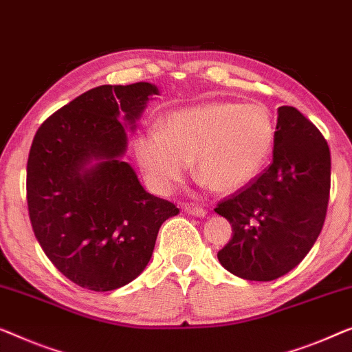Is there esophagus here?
I'll list each match as a JSON object with an SVG mask.
<instances>
[{"mask_svg":"<svg viewBox=\"0 0 352 352\" xmlns=\"http://www.w3.org/2000/svg\"><path fill=\"white\" fill-rule=\"evenodd\" d=\"M186 211L188 214H192V216H197V217H203L206 216V210L200 205H195V203H187L186 205Z\"/></svg>","mask_w":352,"mask_h":352,"instance_id":"34e87169","label":"esophagus"}]
</instances>
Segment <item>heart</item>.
<instances>
[{
    "label": "heart",
    "instance_id": "heart-1",
    "mask_svg": "<svg viewBox=\"0 0 352 352\" xmlns=\"http://www.w3.org/2000/svg\"><path fill=\"white\" fill-rule=\"evenodd\" d=\"M274 136L276 125L263 104L217 101L171 113L160 131L135 141V159L155 192H171L192 162L197 179L230 193L262 171Z\"/></svg>",
    "mask_w": 352,
    "mask_h": 352
}]
</instances>
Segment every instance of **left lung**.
Here are the masks:
<instances>
[{
	"label": "left lung",
	"instance_id": "8db88e82",
	"mask_svg": "<svg viewBox=\"0 0 352 352\" xmlns=\"http://www.w3.org/2000/svg\"><path fill=\"white\" fill-rule=\"evenodd\" d=\"M329 195L327 141L300 111L281 106L273 164L214 208L233 232L217 252L219 262L249 281H273L289 273L322 230Z\"/></svg>",
	"mask_w": 352,
	"mask_h": 352
}]
</instances>
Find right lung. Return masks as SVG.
Returning a JSON list of instances; mask_svg holds the SVG:
<instances>
[{"mask_svg": "<svg viewBox=\"0 0 352 352\" xmlns=\"http://www.w3.org/2000/svg\"><path fill=\"white\" fill-rule=\"evenodd\" d=\"M155 85H100L45 119L27 164L34 236L57 270L96 292L141 274L175 203L151 195L120 157ZM95 161V164L91 162Z\"/></svg>", "mask_w": 352, "mask_h": 352, "instance_id": "right-lung-1", "label": "right lung"}]
</instances>
